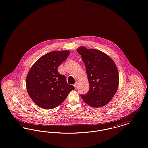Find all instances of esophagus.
<instances>
[{"label": "esophagus", "mask_w": 148, "mask_h": 148, "mask_svg": "<svg viewBox=\"0 0 148 148\" xmlns=\"http://www.w3.org/2000/svg\"><path fill=\"white\" fill-rule=\"evenodd\" d=\"M74 87H75V89H77V86H78V83L76 82V83L74 84Z\"/></svg>", "instance_id": "obj_1"}]
</instances>
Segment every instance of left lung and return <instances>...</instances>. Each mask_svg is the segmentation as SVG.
<instances>
[{
	"instance_id": "obj_1",
	"label": "left lung",
	"mask_w": 148,
	"mask_h": 148,
	"mask_svg": "<svg viewBox=\"0 0 148 148\" xmlns=\"http://www.w3.org/2000/svg\"><path fill=\"white\" fill-rule=\"evenodd\" d=\"M77 51L84 63L89 83V92L80 95L89 106L103 107L111 101L118 89V68L112 58L100 50L82 46Z\"/></svg>"
}]
</instances>
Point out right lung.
I'll return each mask as SVG.
<instances>
[{
  "instance_id": "1",
  "label": "right lung",
  "mask_w": 148,
  "mask_h": 148,
  "mask_svg": "<svg viewBox=\"0 0 148 148\" xmlns=\"http://www.w3.org/2000/svg\"><path fill=\"white\" fill-rule=\"evenodd\" d=\"M68 50L53 51L40 57L29 70L26 78L27 90L36 105L45 109L62 104L74 89L68 84L65 75L58 73V66L69 56Z\"/></svg>"
}]
</instances>
